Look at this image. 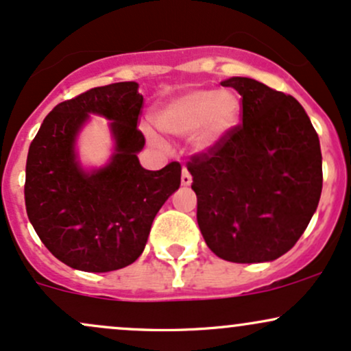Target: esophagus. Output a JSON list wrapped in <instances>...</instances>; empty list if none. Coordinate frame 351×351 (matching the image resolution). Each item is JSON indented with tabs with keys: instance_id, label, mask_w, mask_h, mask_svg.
Listing matches in <instances>:
<instances>
[{
	"instance_id": "esophagus-1",
	"label": "esophagus",
	"mask_w": 351,
	"mask_h": 351,
	"mask_svg": "<svg viewBox=\"0 0 351 351\" xmlns=\"http://www.w3.org/2000/svg\"><path fill=\"white\" fill-rule=\"evenodd\" d=\"M191 181H193V178H191V175H189V171L186 170V168H183V173H181V184H183V186H189V184H191Z\"/></svg>"
}]
</instances>
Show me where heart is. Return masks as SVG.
I'll return each mask as SVG.
<instances>
[{"mask_svg": "<svg viewBox=\"0 0 351 351\" xmlns=\"http://www.w3.org/2000/svg\"><path fill=\"white\" fill-rule=\"evenodd\" d=\"M239 115L241 100L234 92L195 88L165 102L155 112V123L171 135L193 132L195 147L209 148L234 127ZM147 135L156 142L155 134Z\"/></svg>", "mask_w": 351, "mask_h": 351, "instance_id": "b5f03b06", "label": "heart"}]
</instances>
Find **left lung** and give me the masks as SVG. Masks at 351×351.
<instances>
[{
    "label": "left lung",
    "mask_w": 351,
    "mask_h": 351,
    "mask_svg": "<svg viewBox=\"0 0 351 351\" xmlns=\"http://www.w3.org/2000/svg\"><path fill=\"white\" fill-rule=\"evenodd\" d=\"M243 123L188 162L208 247L237 264L267 263L295 245L322 193V152L304 107L249 77H231Z\"/></svg>",
    "instance_id": "obj_1"
}]
</instances>
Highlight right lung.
Instances as JSON below:
<instances>
[{"mask_svg":"<svg viewBox=\"0 0 351 351\" xmlns=\"http://www.w3.org/2000/svg\"><path fill=\"white\" fill-rule=\"evenodd\" d=\"M143 95L136 82L94 87L47 114L29 145L24 201L39 239L60 263L84 272H110L143 252L156 213L181 183V165L145 170L136 153ZM88 113L111 120L116 152L104 169L84 172L75 136Z\"/></svg>","mask_w":351,"mask_h":351,"instance_id":"right-lung-1","label":"right lung"}]
</instances>
